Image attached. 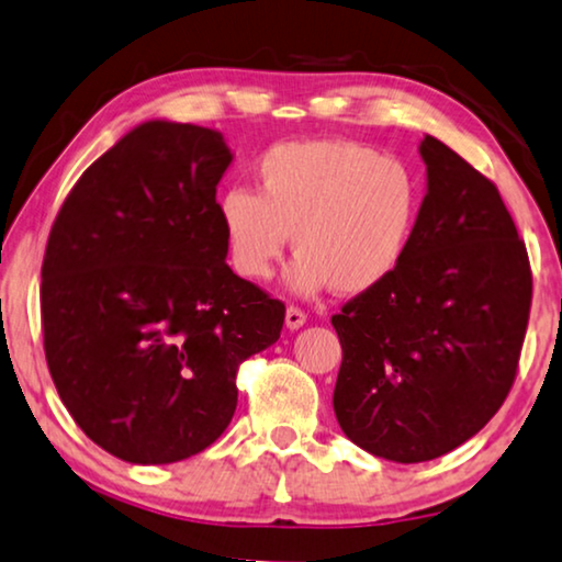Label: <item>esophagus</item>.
<instances>
[{"label":"esophagus","instance_id":"34e87169","mask_svg":"<svg viewBox=\"0 0 562 562\" xmlns=\"http://www.w3.org/2000/svg\"><path fill=\"white\" fill-rule=\"evenodd\" d=\"M305 321H307V315L300 311V307H295V305H290L288 311H284V326H288L290 330L303 328Z\"/></svg>","mask_w":562,"mask_h":562}]
</instances>
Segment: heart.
Returning a JSON list of instances; mask_svg holds the SVG:
<instances>
[{
  "label": "heart",
  "instance_id": "1",
  "mask_svg": "<svg viewBox=\"0 0 562 562\" xmlns=\"http://www.w3.org/2000/svg\"><path fill=\"white\" fill-rule=\"evenodd\" d=\"M259 191L228 186L216 211L234 270L262 282L290 244L295 295H361L392 278L413 241L420 180L407 162L351 139L284 142L257 165Z\"/></svg>",
  "mask_w": 562,
  "mask_h": 562
}]
</instances>
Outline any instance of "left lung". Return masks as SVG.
I'll use <instances>...</instances> for the list:
<instances>
[{
  "label": "left lung",
  "mask_w": 562,
  "mask_h": 562,
  "mask_svg": "<svg viewBox=\"0 0 562 562\" xmlns=\"http://www.w3.org/2000/svg\"><path fill=\"white\" fill-rule=\"evenodd\" d=\"M428 191L390 280L334 315L344 361L334 409L376 458L423 463L476 436L507 400L532 274L492 180L425 134Z\"/></svg>",
  "instance_id": "left-lung-1"
}]
</instances>
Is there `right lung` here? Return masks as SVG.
I'll list each match as a JSON object with an SVG mask.
<instances>
[{"mask_svg":"<svg viewBox=\"0 0 562 562\" xmlns=\"http://www.w3.org/2000/svg\"><path fill=\"white\" fill-rule=\"evenodd\" d=\"M234 155L209 126L153 120L78 178L43 259L45 359L63 405L137 465L209 448L236 371L280 338L284 305L226 265L216 186Z\"/></svg>","mask_w":562,"mask_h":562,"instance_id":"obj_1","label":"right lung"}]
</instances>
